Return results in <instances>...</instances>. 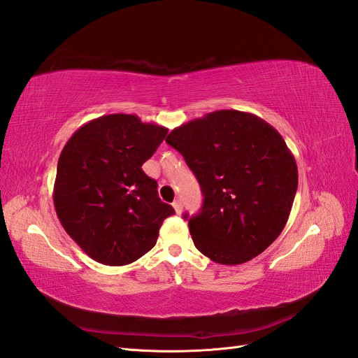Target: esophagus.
<instances>
[{
	"label": "esophagus",
	"mask_w": 358,
	"mask_h": 358,
	"mask_svg": "<svg viewBox=\"0 0 358 358\" xmlns=\"http://www.w3.org/2000/svg\"><path fill=\"white\" fill-rule=\"evenodd\" d=\"M173 208H175V212L178 213V215H180L182 213V203H180V200H176V201H173Z\"/></svg>",
	"instance_id": "obj_1"
}]
</instances>
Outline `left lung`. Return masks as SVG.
Returning <instances> with one entry per match:
<instances>
[{
    "label": "left lung",
    "mask_w": 358,
    "mask_h": 358,
    "mask_svg": "<svg viewBox=\"0 0 358 358\" xmlns=\"http://www.w3.org/2000/svg\"><path fill=\"white\" fill-rule=\"evenodd\" d=\"M166 142L185 158L201 187V210L188 225L203 255L220 264H242L276 241L299 175L272 125L252 113L216 110L175 128Z\"/></svg>",
    "instance_id": "1"
}]
</instances>
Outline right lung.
<instances>
[{"label": "right lung", "instance_id": "obj_1", "mask_svg": "<svg viewBox=\"0 0 358 358\" xmlns=\"http://www.w3.org/2000/svg\"><path fill=\"white\" fill-rule=\"evenodd\" d=\"M167 131L136 115L115 113L82 125L64 146L53 204L64 230L95 262H136L155 246L162 221L175 213L142 170Z\"/></svg>", "mask_w": 358, "mask_h": 358}]
</instances>
